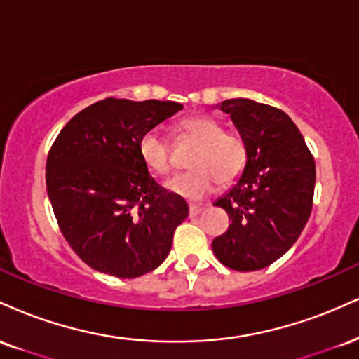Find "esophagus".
<instances>
[{"label":"esophagus","mask_w":359,"mask_h":359,"mask_svg":"<svg viewBox=\"0 0 359 359\" xmlns=\"http://www.w3.org/2000/svg\"><path fill=\"white\" fill-rule=\"evenodd\" d=\"M202 212V207L201 205H189V214H191V217H196Z\"/></svg>","instance_id":"34e87169"}]
</instances>
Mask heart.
<instances>
[{
  "instance_id": "1",
  "label": "heart",
  "mask_w": 359,
  "mask_h": 359,
  "mask_svg": "<svg viewBox=\"0 0 359 359\" xmlns=\"http://www.w3.org/2000/svg\"><path fill=\"white\" fill-rule=\"evenodd\" d=\"M182 132L198 149L191 158L194 170L172 177L165 184L175 196L198 201L214 191L217 182L229 185L243 174L248 163V144L237 132H227L219 120L196 115L182 123ZM140 158L157 175H167L174 167V154L161 130L145 132L138 142Z\"/></svg>"
}]
</instances>
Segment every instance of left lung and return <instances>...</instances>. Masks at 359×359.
<instances>
[{
  "label": "left lung",
  "instance_id": "8db88e82",
  "mask_svg": "<svg viewBox=\"0 0 359 359\" xmlns=\"http://www.w3.org/2000/svg\"><path fill=\"white\" fill-rule=\"evenodd\" d=\"M217 109L231 115L245 138L248 163L231 191L214 202L231 224L212 241V250L234 271L264 269L303 232L316 165L299 128L283 110L249 98L224 100Z\"/></svg>",
  "mask_w": 359,
  "mask_h": 359
}]
</instances>
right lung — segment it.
Segmentation results:
<instances>
[{
	"instance_id": "1",
	"label": "right lung",
	"mask_w": 359,
	"mask_h": 359,
	"mask_svg": "<svg viewBox=\"0 0 359 359\" xmlns=\"http://www.w3.org/2000/svg\"><path fill=\"white\" fill-rule=\"evenodd\" d=\"M177 102L105 98L62 128L46 161V191L62 234L81 261L132 279L165 261L187 202L162 189L140 158L145 132Z\"/></svg>"
}]
</instances>
